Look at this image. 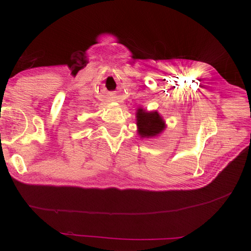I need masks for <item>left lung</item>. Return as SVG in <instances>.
<instances>
[{"mask_svg":"<svg viewBox=\"0 0 251 251\" xmlns=\"http://www.w3.org/2000/svg\"><path fill=\"white\" fill-rule=\"evenodd\" d=\"M137 133L141 138H154L166 127L165 121L157 111H146L139 108L136 112Z\"/></svg>","mask_w":251,"mask_h":251,"instance_id":"obj_1","label":"left lung"}]
</instances>
